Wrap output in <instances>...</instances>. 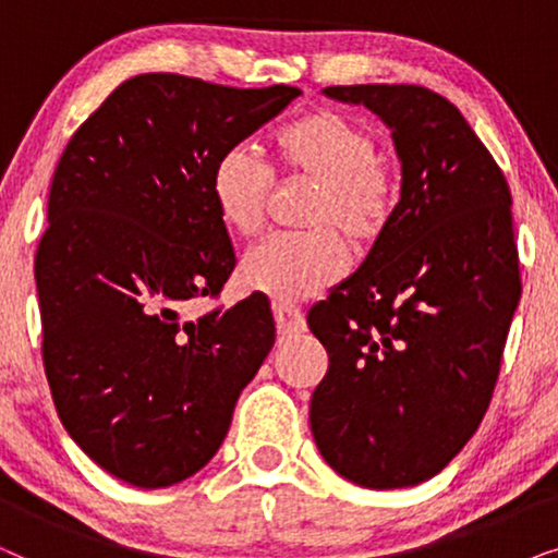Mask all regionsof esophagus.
Wrapping results in <instances>:
<instances>
[{
  "label": "esophagus",
  "mask_w": 558,
  "mask_h": 558,
  "mask_svg": "<svg viewBox=\"0 0 558 558\" xmlns=\"http://www.w3.org/2000/svg\"><path fill=\"white\" fill-rule=\"evenodd\" d=\"M274 319H277V330L281 335H296L304 330V315L292 304L274 302Z\"/></svg>",
  "instance_id": "34e87169"
}]
</instances>
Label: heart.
Masks as SVG:
<instances>
[{
	"label": "heart",
	"instance_id": "b5f03b06",
	"mask_svg": "<svg viewBox=\"0 0 558 558\" xmlns=\"http://www.w3.org/2000/svg\"><path fill=\"white\" fill-rule=\"evenodd\" d=\"M271 170L248 144H233L213 162L208 193L231 233L254 235L271 197V172L310 182L302 233L269 235L243 256L239 277L251 292L279 304L310 300L345 271V243L371 251L399 210V182L380 162L376 134L335 109L296 117L271 136Z\"/></svg>",
	"mask_w": 558,
	"mask_h": 558
}]
</instances>
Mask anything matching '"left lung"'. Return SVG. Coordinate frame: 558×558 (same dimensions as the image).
I'll return each mask as SVG.
<instances>
[{
	"mask_svg": "<svg viewBox=\"0 0 558 558\" xmlns=\"http://www.w3.org/2000/svg\"><path fill=\"white\" fill-rule=\"evenodd\" d=\"M391 129L401 201L388 233L310 310L330 355L310 401L319 454L350 483H424L490 407L521 274L510 190L445 96L407 83L330 86Z\"/></svg>",
	"mask_w": 558,
	"mask_h": 558,
	"instance_id": "obj_1",
	"label": "left lung"
}]
</instances>
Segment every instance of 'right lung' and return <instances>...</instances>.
Instances as JSON below:
<instances>
[{"instance_id":"1","label":"right lung","mask_w":558,"mask_h":558,"mask_svg":"<svg viewBox=\"0 0 558 558\" xmlns=\"http://www.w3.org/2000/svg\"><path fill=\"white\" fill-rule=\"evenodd\" d=\"M300 94L134 75L60 155L35 256L45 376L75 445L129 485L155 490L205 468L274 345L258 294L185 312L216 300L235 266L213 162Z\"/></svg>"}]
</instances>
